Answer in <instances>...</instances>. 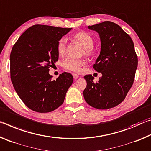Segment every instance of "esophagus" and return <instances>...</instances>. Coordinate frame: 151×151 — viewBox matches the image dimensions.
I'll list each match as a JSON object with an SVG mask.
<instances>
[{"mask_svg":"<svg viewBox=\"0 0 151 151\" xmlns=\"http://www.w3.org/2000/svg\"><path fill=\"white\" fill-rule=\"evenodd\" d=\"M73 78H75V79H77L78 78V76L76 75V74H75V73H73Z\"/></svg>","mask_w":151,"mask_h":151,"instance_id":"1","label":"esophagus"}]
</instances>
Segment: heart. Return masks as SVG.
Returning a JSON list of instances; mask_svg holds the SVG:
<instances>
[{
    "instance_id": "heart-1",
    "label": "heart",
    "mask_w": 151,
    "mask_h": 151,
    "mask_svg": "<svg viewBox=\"0 0 151 151\" xmlns=\"http://www.w3.org/2000/svg\"><path fill=\"white\" fill-rule=\"evenodd\" d=\"M73 39L80 43L83 47L84 53L88 57H93L95 55V52L93 48L94 39L87 32H78L73 35ZM57 50L58 54L63 56L66 50V40L60 39L58 40L57 45ZM85 64V61L83 59H75V58H67L63 62V68L72 72H78L81 70V66Z\"/></svg>"
}]
</instances>
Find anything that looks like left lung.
I'll use <instances>...</instances> for the list:
<instances>
[{
    "instance_id": "left-lung-1",
    "label": "left lung",
    "mask_w": 151,
    "mask_h": 151,
    "mask_svg": "<svg viewBox=\"0 0 151 151\" xmlns=\"http://www.w3.org/2000/svg\"><path fill=\"white\" fill-rule=\"evenodd\" d=\"M88 29L98 32L101 52L93 67L102 76L97 83L87 75L83 96L89 105L97 109H108L118 105L126 97L133 84L138 66L134 43L121 27L104 21Z\"/></svg>"
}]
</instances>
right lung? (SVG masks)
Here are the masks:
<instances>
[{
  "label": "right lung",
  "mask_w": 151,
  "mask_h": 151,
  "mask_svg": "<svg viewBox=\"0 0 151 151\" xmlns=\"http://www.w3.org/2000/svg\"><path fill=\"white\" fill-rule=\"evenodd\" d=\"M71 29L33 25L22 33L12 48V83L20 99L32 111L43 113L57 109L72 85L70 73H63L56 80L49 74V68L58 59L57 42Z\"/></svg>",
  "instance_id": "obj_1"
}]
</instances>
